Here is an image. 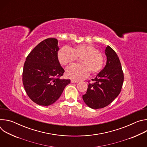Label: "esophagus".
<instances>
[{
	"mask_svg": "<svg viewBox=\"0 0 147 147\" xmlns=\"http://www.w3.org/2000/svg\"><path fill=\"white\" fill-rule=\"evenodd\" d=\"M78 81L75 80H71V83H77Z\"/></svg>",
	"mask_w": 147,
	"mask_h": 147,
	"instance_id": "34e87169",
	"label": "esophagus"
}]
</instances>
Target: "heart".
I'll return each instance as SVG.
<instances>
[{
    "label": "heart",
    "instance_id": "heart-1",
    "mask_svg": "<svg viewBox=\"0 0 147 147\" xmlns=\"http://www.w3.org/2000/svg\"><path fill=\"white\" fill-rule=\"evenodd\" d=\"M57 58L63 66L70 65L78 58L81 59V65H73L66 69L67 76L75 80L87 77L90 72L92 74L99 73L103 69L105 63L104 55L91 45L81 44L71 49L63 47L59 51Z\"/></svg>",
    "mask_w": 147,
    "mask_h": 147
}]
</instances>
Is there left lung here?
I'll use <instances>...</instances> for the list:
<instances>
[{
    "label": "left lung",
    "instance_id": "8db88e82",
    "mask_svg": "<svg viewBox=\"0 0 147 147\" xmlns=\"http://www.w3.org/2000/svg\"><path fill=\"white\" fill-rule=\"evenodd\" d=\"M107 62L105 68L91 80L82 99L94 109L108 106L120 94L124 81V74L119 58L109 46L105 49Z\"/></svg>",
    "mask_w": 147,
    "mask_h": 147
}]
</instances>
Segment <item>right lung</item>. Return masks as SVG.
<instances>
[{"mask_svg":"<svg viewBox=\"0 0 147 147\" xmlns=\"http://www.w3.org/2000/svg\"><path fill=\"white\" fill-rule=\"evenodd\" d=\"M57 40L47 38L38 44L27 56L23 71V83L29 98L41 106L55 102L70 80L61 79L65 73L57 58Z\"/></svg>","mask_w":147,"mask_h":147,"instance_id":"right-lung-1","label":"right lung"}]
</instances>
